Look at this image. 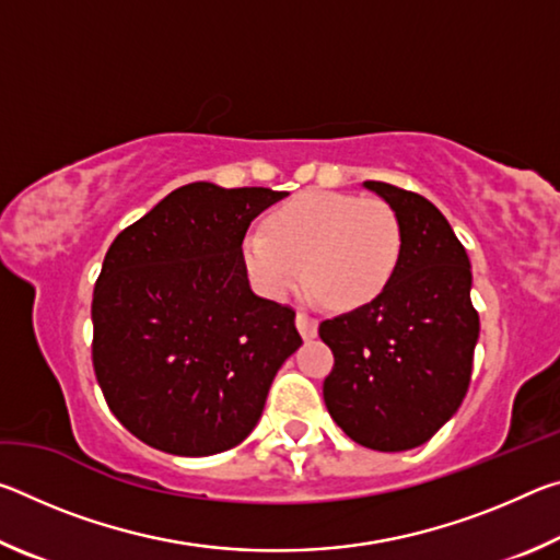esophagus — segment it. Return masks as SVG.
<instances>
[{"label": "esophagus", "instance_id": "obj_1", "mask_svg": "<svg viewBox=\"0 0 560 560\" xmlns=\"http://www.w3.org/2000/svg\"><path fill=\"white\" fill-rule=\"evenodd\" d=\"M296 328H299V334L306 338V340L308 338H316L318 320L314 316H308V314H303V311H299V314H296Z\"/></svg>", "mask_w": 560, "mask_h": 560}]
</instances>
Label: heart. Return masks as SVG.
Wrapping results in <instances>:
<instances>
[{"label":"heart","instance_id":"b5f03b06","mask_svg":"<svg viewBox=\"0 0 560 560\" xmlns=\"http://www.w3.org/2000/svg\"><path fill=\"white\" fill-rule=\"evenodd\" d=\"M402 254V226L383 200L346 192H303L246 232L242 261L261 296L287 299L306 279L336 308L381 296Z\"/></svg>","mask_w":560,"mask_h":560}]
</instances>
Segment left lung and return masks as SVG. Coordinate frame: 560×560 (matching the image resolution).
<instances>
[{
	"label": "left lung",
	"instance_id": "1",
	"mask_svg": "<svg viewBox=\"0 0 560 560\" xmlns=\"http://www.w3.org/2000/svg\"><path fill=\"white\" fill-rule=\"evenodd\" d=\"M363 187L395 210L402 254L381 296L318 326L336 358L324 400L353 442L402 452L428 442L459 410L479 314L469 257L438 207L387 183Z\"/></svg>",
	"mask_w": 560,
	"mask_h": 560
}]
</instances>
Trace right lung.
I'll return each mask as SVG.
<instances>
[{
    "instance_id": "1",
    "label": "right lung",
    "mask_w": 560,
    "mask_h": 560,
    "mask_svg": "<svg viewBox=\"0 0 560 560\" xmlns=\"http://www.w3.org/2000/svg\"><path fill=\"white\" fill-rule=\"evenodd\" d=\"M287 195L189 183L110 244L93 289V368L140 442L210 457L257 428L301 336L289 306L252 291L242 242Z\"/></svg>"
}]
</instances>
